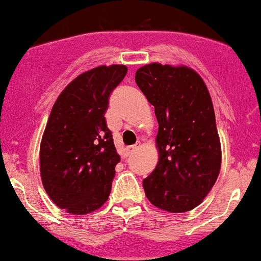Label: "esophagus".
I'll list each match as a JSON object with an SVG mask.
<instances>
[{
  "label": "esophagus",
  "instance_id": "34e87169",
  "mask_svg": "<svg viewBox=\"0 0 261 261\" xmlns=\"http://www.w3.org/2000/svg\"><path fill=\"white\" fill-rule=\"evenodd\" d=\"M139 147H141V144H134V146L128 147V148L125 149V152H127V154H132V153H133V152H136L137 149L139 148Z\"/></svg>",
  "mask_w": 261,
  "mask_h": 261
}]
</instances>
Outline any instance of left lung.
Returning <instances> with one entry per match:
<instances>
[{
  "mask_svg": "<svg viewBox=\"0 0 261 261\" xmlns=\"http://www.w3.org/2000/svg\"><path fill=\"white\" fill-rule=\"evenodd\" d=\"M136 84L154 107L159 122V162L143 180L147 199L166 212H189L207 197L221 170L210 91L187 66L146 64L137 69Z\"/></svg>",
  "mask_w": 261,
  "mask_h": 261,
  "instance_id": "obj_1",
  "label": "left lung"
}]
</instances>
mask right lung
<instances>
[{
	"label": "right lung",
	"mask_w": 261,
	"mask_h": 261,
	"mask_svg": "<svg viewBox=\"0 0 261 261\" xmlns=\"http://www.w3.org/2000/svg\"><path fill=\"white\" fill-rule=\"evenodd\" d=\"M127 66H99L84 72L61 92L40 142L43 187L57 207L89 215L108 200L120 156L105 112Z\"/></svg>",
	"instance_id": "add662e5"
}]
</instances>
